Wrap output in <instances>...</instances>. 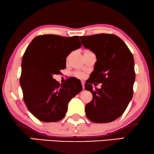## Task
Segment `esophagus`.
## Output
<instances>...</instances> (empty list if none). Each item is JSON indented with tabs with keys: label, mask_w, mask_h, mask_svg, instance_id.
<instances>
[{
	"label": "esophagus",
	"mask_w": 154,
	"mask_h": 154,
	"mask_svg": "<svg viewBox=\"0 0 154 154\" xmlns=\"http://www.w3.org/2000/svg\"><path fill=\"white\" fill-rule=\"evenodd\" d=\"M81 83H82V86H83V89L84 90V89H85V82L82 81Z\"/></svg>",
	"instance_id": "obj_1"
}]
</instances>
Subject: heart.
I'll return each instance as SVG.
<instances>
[{"label": "heart", "instance_id": "b5f03b06", "mask_svg": "<svg viewBox=\"0 0 154 154\" xmlns=\"http://www.w3.org/2000/svg\"><path fill=\"white\" fill-rule=\"evenodd\" d=\"M90 52V51H89V50H85V51L84 52V53H85V52ZM74 75L78 78H80V79H83V78L85 77V74L81 72H75L74 73Z\"/></svg>", "mask_w": 154, "mask_h": 154}]
</instances>
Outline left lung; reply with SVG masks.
<instances>
[{"label":"left lung","instance_id":"1","mask_svg":"<svg viewBox=\"0 0 154 154\" xmlns=\"http://www.w3.org/2000/svg\"><path fill=\"white\" fill-rule=\"evenodd\" d=\"M83 45L96 55L91 79L85 89L92 94L85 105L88 119L94 123H110L124 113L132 100L135 80L133 55L126 44L113 34L81 36ZM103 84L93 89L91 83Z\"/></svg>","mask_w":154,"mask_h":154}]
</instances>
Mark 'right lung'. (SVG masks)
<instances>
[{
	"instance_id": "right-lung-1",
	"label": "right lung",
	"mask_w": 154,
	"mask_h": 154,
	"mask_svg": "<svg viewBox=\"0 0 154 154\" xmlns=\"http://www.w3.org/2000/svg\"><path fill=\"white\" fill-rule=\"evenodd\" d=\"M81 45L78 35L48 34L34 38L27 47L20 83L27 108L40 121L57 122L64 119L69 102L83 90L75 78H69L64 84L53 79L66 68L67 56Z\"/></svg>"
}]
</instances>
